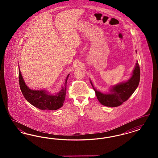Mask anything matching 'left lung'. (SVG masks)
<instances>
[{
    "label": "left lung",
    "instance_id": "obj_1",
    "mask_svg": "<svg viewBox=\"0 0 158 158\" xmlns=\"http://www.w3.org/2000/svg\"><path fill=\"white\" fill-rule=\"evenodd\" d=\"M140 77V67L137 61L131 77L126 82L113 86L110 94H103L97 90L92 82L90 83L95 92L98 101L102 105L109 107H116L126 101L137 89Z\"/></svg>",
    "mask_w": 158,
    "mask_h": 158
}]
</instances>
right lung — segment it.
<instances>
[{
	"label": "right lung",
	"mask_w": 158,
	"mask_h": 158,
	"mask_svg": "<svg viewBox=\"0 0 158 158\" xmlns=\"http://www.w3.org/2000/svg\"><path fill=\"white\" fill-rule=\"evenodd\" d=\"M69 74L66 77L64 86L56 95H50L44 90H31L25 84L19 68V86L23 97L31 104L40 110H56L61 108L65 100L66 95L67 81Z\"/></svg>",
	"instance_id": "obj_1"
}]
</instances>
